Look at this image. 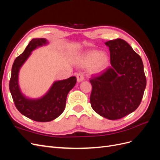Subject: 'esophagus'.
<instances>
[{"label": "esophagus", "instance_id": "34e87169", "mask_svg": "<svg viewBox=\"0 0 160 160\" xmlns=\"http://www.w3.org/2000/svg\"><path fill=\"white\" fill-rule=\"evenodd\" d=\"M76 77H77V80L78 82H81L82 81L84 80V75L83 72H78V73L77 74Z\"/></svg>", "mask_w": 160, "mask_h": 160}]
</instances>
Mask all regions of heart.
I'll return each mask as SVG.
<instances>
[{"label":"heart","mask_w":160,"mask_h":160,"mask_svg":"<svg viewBox=\"0 0 160 160\" xmlns=\"http://www.w3.org/2000/svg\"><path fill=\"white\" fill-rule=\"evenodd\" d=\"M109 60V56L106 52L92 51L81 58L80 65L83 67H90L91 70L94 72H100L107 68Z\"/></svg>","instance_id":"obj_1"}]
</instances>
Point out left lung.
I'll list each match as a JSON object with an SVG mask.
<instances>
[{
    "label": "left lung",
    "instance_id": "8db88e82",
    "mask_svg": "<svg viewBox=\"0 0 160 160\" xmlns=\"http://www.w3.org/2000/svg\"><path fill=\"white\" fill-rule=\"evenodd\" d=\"M109 48L111 67L92 77L90 103L103 118L119 119L141 103L146 87L142 58L121 38L105 42Z\"/></svg>",
    "mask_w": 160,
    "mask_h": 160
}]
</instances>
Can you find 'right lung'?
I'll return each instance as SVG.
<instances>
[{
  "instance_id": "obj_1",
  "label": "right lung",
  "mask_w": 160,
  "mask_h": 160,
  "mask_svg": "<svg viewBox=\"0 0 160 160\" xmlns=\"http://www.w3.org/2000/svg\"><path fill=\"white\" fill-rule=\"evenodd\" d=\"M47 42L44 38H33L30 41L25 50L14 60L9 82V89L19 112L28 118L39 122H51L63 112L67 94L73 88L77 82L74 76L65 80L55 81L49 91L40 99H32L22 95L18 83L19 70L34 49L46 45Z\"/></svg>"
}]
</instances>
